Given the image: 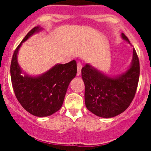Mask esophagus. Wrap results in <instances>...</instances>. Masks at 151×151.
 I'll use <instances>...</instances> for the list:
<instances>
[{
  "mask_svg": "<svg viewBox=\"0 0 151 151\" xmlns=\"http://www.w3.org/2000/svg\"><path fill=\"white\" fill-rule=\"evenodd\" d=\"M82 65L81 63L78 62L77 63V76H79L81 74V70H82Z\"/></svg>",
  "mask_w": 151,
  "mask_h": 151,
  "instance_id": "34e87169",
  "label": "esophagus"
}]
</instances>
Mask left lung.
<instances>
[{
	"label": "left lung",
	"instance_id": "obj_1",
	"mask_svg": "<svg viewBox=\"0 0 151 151\" xmlns=\"http://www.w3.org/2000/svg\"><path fill=\"white\" fill-rule=\"evenodd\" d=\"M122 37L129 42L125 34L122 33ZM139 76V59L134 49L130 68L115 78L106 76L86 64L82 69L85 86V106L89 111L103 118H111L120 114L134 99Z\"/></svg>",
	"mask_w": 151,
	"mask_h": 151
}]
</instances>
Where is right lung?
Returning a JSON list of instances; mask_svg holds the SVG:
<instances>
[{
	"label": "right lung",
	"instance_id": "obj_1",
	"mask_svg": "<svg viewBox=\"0 0 151 151\" xmlns=\"http://www.w3.org/2000/svg\"><path fill=\"white\" fill-rule=\"evenodd\" d=\"M41 30L33 28L18 45L12 57L10 76L16 97L22 107L29 113L38 117L54 114L63 105L69 83L76 76V60L65 64H57L38 77L23 76L17 62V54L22 42Z\"/></svg>",
	"mask_w": 151,
	"mask_h": 151
}]
</instances>
